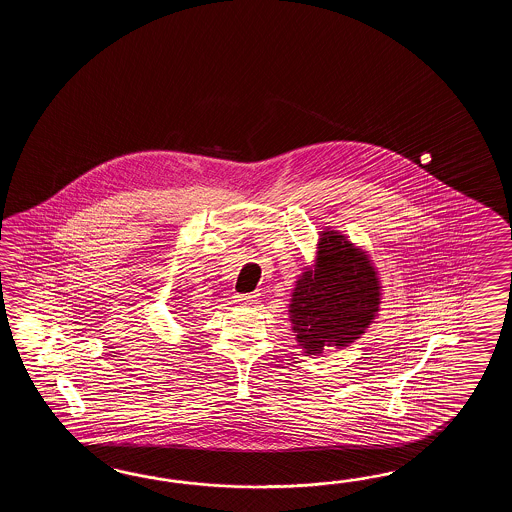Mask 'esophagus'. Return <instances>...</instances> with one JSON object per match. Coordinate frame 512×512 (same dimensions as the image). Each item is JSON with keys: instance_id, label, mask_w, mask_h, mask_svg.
Segmentation results:
<instances>
[{"instance_id": "obj_1", "label": "esophagus", "mask_w": 512, "mask_h": 512, "mask_svg": "<svg viewBox=\"0 0 512 512\" xmlns=\"http://www.w3.org/2000/svg\"><path fill=\"white\" fill-rule=\"evenodd\" d=\"M258 296L260 294H238L236 302H240L243 305L258 304Z\"/></svg>"}]
</instances>
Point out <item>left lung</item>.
<instances>
[{"mask_svg":"<svg viewBox=\"0 0 512 512\" xmlns=\"http://www.w3.org/2000/svg\"><path fill=\"white\" fill-rule=\"evenodd\" d=\"M381 280L366 251L338 230L320 232L315 263L294 282L289 322L307 355L346 348L366 333L381 305Z\"/></svg>","mask_w":512,"mask_h":512,"instance_id":"left-lung-1","label":"left lung"}]
</instances>
